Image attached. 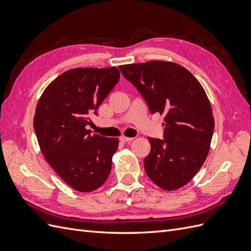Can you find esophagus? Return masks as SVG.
<instances>
[{"label":"esophagus","instance_id":"obj_1","mask_svg":"<svg viewBox=\"0 0 251 251\" xmlns=\"http://www.w3.org/2000/svg\"><path fill=\"white\" fill-rule=\"evenodd\" d=\"M120 139V141L121 142H131L132 140H133V138L132 137H126V136H121V137L119 138Z\"/></svg>","mask_w":251,"mask_h":251}]
</instances>
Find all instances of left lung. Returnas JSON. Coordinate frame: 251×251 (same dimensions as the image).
Wrapping results in <instances>:
<instances>
[{"label":"left lung","mask_w":251,"mask_h":251,"mask_svg":"<svg viewBox=\"0 0 251 251\" xmlns=\"http://www.w3.org/2000/svg\"><path fill=\"white\" fill-rule=\"evenodd\" d=\"M151 114L164 116L163 139L149 138L144 158L149 178L164 191H175L191 181L208 155L215 120L206 93L184 67L151 60L119 66Z\"/></svg>","instance_id":"8db88e82"}]
</instances>
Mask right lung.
Instances as JSON below:
<instances>
[{
	"instance_id": "right-lung-1",
	"label": "right lung",
	"mask_w": 251,
	"mask_h": 251,
	"mask_svg": "<svg viewBox=\"0 0 251 251\" xmlns=\"http://www.w3.org/2000/svg\"><path fill=\"white\" fill-rule=\"evenodd\" d=\"M116 67L76 68L60 74L37 102L33 126L51 168L81 193L100 187L112 168L118 138L91 134L86 126L119 80Z\"/></svg>"
}]
</instances>
